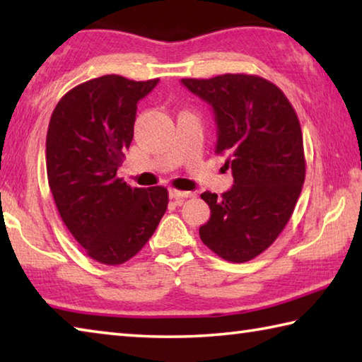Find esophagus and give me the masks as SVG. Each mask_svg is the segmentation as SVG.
<instances>
[{
  "mask_svg": "<svg viewBox=\"0 0 362 362\" xmlns=\"http://www.w3.org/2000/svg\"><path fill=\"white\" fill-rule=\"evenodd\" d=\"M189 196H192V193L189 192H180V189H175V188L169 189V198L175 199L177 204H182V201L189 198Z\"/></svg>",
  "mask_w": 362,
  "mask_h": 362,
  "instance_id": "obj_1",
  "label": "esophagus"
}]
</instances>
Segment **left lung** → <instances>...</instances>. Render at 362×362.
Listing matches in <instances>:
<instances>
[{
  "mask_svg": "<svg viewBox=\"0 0 362 362\" xmlns=\"http://www.w3.org/2000/svg\"><path fill=\"white\" fill-rule=\"evenodd\" d=\"M182 84L209 103L217 122V155L231 168L233 187L201 194L211 218L199 236L223 260L244 263L268 249L289 222L305 182L303 137L297 113L276 84L226 73Z\"/></svg>",
  "mask_w": 362,
  "mask_h": 362,
  "instance_id": "1",
  "label": "left lung"
}]
</instances>
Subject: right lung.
<instances>
[{
    "label": "right lung",
    "instance_id": "1",
    "mask_svg": "<svg viewBox=\"0 0 362 362\" xmlns=\"http://www.w3.org/2000/svg\"><path fill=\"white\" fill-rule=\"evenodd\" d=\"M159 79H89L54 108L46 170L57 211L90 259L121 265L155 233L168 209L164 187L132 188L116 175L134 137L137 102Z\"/></svg>",
    "mask_w": 362,
    "mask_h": 362
}]
</instances>
